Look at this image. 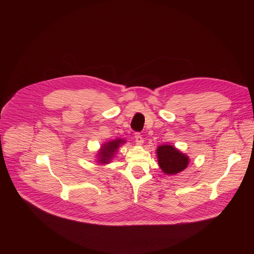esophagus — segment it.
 <instances>
[{"mask_svg": "<svg viewBox=\"0 0 254 254\" xmlns=\"http://www.w3.org/2000/svg\"><path fill=\"white\" fill-rule=\"evenodd\" d=\"M134 138H135V142L138 144V146H141V144L143 143V138H142V136L139 133L136 132L134 134Z\"/></svg>", "mask_w": 254, "mask_h": 254, "instance_id": "obj_1", "label": "esophagus"}]
</instances>
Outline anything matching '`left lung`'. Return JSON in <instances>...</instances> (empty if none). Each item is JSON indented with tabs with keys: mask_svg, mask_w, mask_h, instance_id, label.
I'll return each instance as SVG.
<instances>
[{
	"mask_svg": "<svg viewBox=\"0 0 254 254\" xmlns=\"http://www.w3.org/2000/svg\"><path fill=\"white\" fill-rule=\"evenodd\" d=\"M158 164L162 172L173 176L183 172L189 165V157L172 144H161L157 148Z\"/></svg>",
	"mask_w": 254,
	"mask_h": 254,
	"instance_id": "8db88e82",
	"label": "left lung"
}]
</instances>
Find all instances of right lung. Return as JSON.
Masks as SVG:
<instances>
[{"mask_svg": "<svg viewBox=\"0 0 254 254\" xmlns=\"http://www.w3.org/2000/svg\"><path fill=\"white\" fill-rule=\"evenodd\" d=\"M126 143V139L124 138H116L103 142L100 149L97 151L96 154V163L99 165H106L112 163L113 159L118 153V150L122 144Z\"/></svg>", "mask_w": 254, "mask_h": 254, "instance_id": "add662e5", "label": "right lung"}]
</instances>
